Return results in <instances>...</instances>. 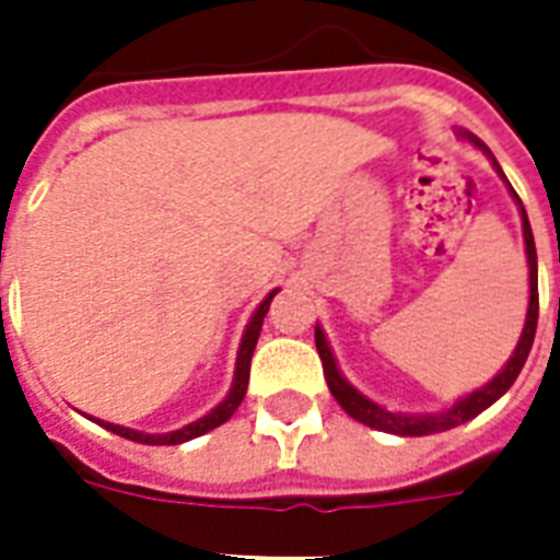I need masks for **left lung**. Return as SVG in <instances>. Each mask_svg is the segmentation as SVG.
<instances>
[{
    "label": "left lung",
    "mask_w": 560,
    "mask_h": 560,
    "mask_svg": "<svg viewBox=\"0 0 560 560\" xmlns=\"http://www.w3.org/2000/svg\"><path fill=\"white\" fill-rule=\"evenodd\" d=\"M462 136H465L468 142L477 144V148H482V153L491 156V151H488L486 144L479 142L477 136H470V133H462ZM491 162H494L497 174L505 179L503 168L497 165L494 156H491ZM512 194H514V200H517V206H521L523 241H526V261H529V311H526V325H523L517 349H514V354L503 366V372L497 374V377H491L482 389H474L470 395L456 400L451 409H444V412H430V416H404V412H389V409L381 407V404L369 400L366 395H360V392L354 389L346 377H342V372L337 369V360H334L331 354V346H328V340H325L323 328L316 325V351H319V360H323V372H325V381H328V389H331V395L337 398V404H340L351 418H358L360 424L374 427V430H383V433H395V435L442 433V430L459 427L465 424V421H470L474 416H479V412L491 407L497 398H503L505 392H509V386L517 381L523 363H526V358H529L532 342H535V328H538V253H535V237H532V226H529V218H526V209H523L521 197H517L514 188Z\"/></svg>",
    "instance_id": "obj_1"
}]
</instances>
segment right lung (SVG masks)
Returning a JSON list of instances; mask_svg holds the SVG:
<instances>
[{
	"mask_svg": "<svg viewBox=\"0 0 560 560\" xmlns=\"http://www.w3.org/2000/svg\"><path fill=\"white\" fill-rule=\"evenodd\" d=\"M276 296V290H272L270 296L264 299L261 305L255 307L253 319L246 325L244 331V340H241V349H237V360H235V381H232V389L223 400H220L218 407L211 409L209 416L197 418L191 424H186L183 430H174V433H160V435H151V433H139V430H130V427H121V424H109V421H98L101 427H107L109 433L121 435V439H130V442H139V444H183L188 439H197V435L209 433L214 427H220L223 421L232 418L237 407H241V400L246 395V383H249V360H253V351H255V342H258V334H261V325H264V316L270 311V302Z\"/></svg>",
	"mask_w": 560,
	"mask_h": 560,
	"instance_id": "right-lung-1",
	"label": "right lung"
}]
</instances>
